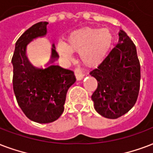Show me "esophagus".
<instances>
[{
	"instance_id": "1",
	"label": "esophagus",
	"mask_w": 153,
	"mask_h": 153,
	"mask_svg": "<svg viewBox=\"0 0 153 153\" xmlns=\"http://www.w3.org/2000/svg\"><path fill=\"white\" fill-rule=\"evenodd\" d=\"M74 74H75V77H76V79L78 81H80V80H82V79L84 78V74H82V72L79 69H75Z\"/></svg>"
}]
</instances>
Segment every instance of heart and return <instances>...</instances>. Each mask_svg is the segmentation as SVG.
<instances>
[{"label":"heart","mask_w":153,"mask_h":153,"mask_svg":"<svg viewBox=\"0 0 153 153\" xmlns=\"http://www.w3.org/2000/svg\"><path fill=\"white\" fill-rule=\"evenodd\" d=\"M113 42L112 33L108 28L86 27L72 32L66 44H58V51L63 58H69L71 53H79L85 66L95 67L108 57Z\"/></svg>","instance_id":"b5f03b06"}]
</instances>
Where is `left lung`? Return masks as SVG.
Wrapping results in <instances>:
<instances>
[{"instance_id":"1","label":"left lung","mask_w":153,"mask_h":153,"mask_svg":"<svg viewBox=\"0 0 153 153\" xmlns=\"http://www.w3.org/2000/svg\"><path fill=\"white\" fill-rule=\"evenodd\" d=\"M119 42L105 60L90 74L97 89L91 96L94 108L108 119H117L131 110L140 91V66L136 45L123 30Z\"/></svg>"}]
</instances>
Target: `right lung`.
<instances>
[{
	"label": "right lung",
	"mask_w": 153,
	"mask_h": 153,
	"mask_svg": "<svg viewBox=\"0 0 153 153\" xmlns=\"http://www.w3.org/2000/svg\"><path fill=\"white\" fill-rule=\"evenodd\" d=\"M48 22L32 25L18 38L12 58L13 86L17 103L30 120L47 123L58 120L64 111L66 92L76 81L74 72L53 62L59 58L52 45L50 61L45 68L34 66L29 60V43L47 33Z\"/></svg>",
	"instance_id": "right-lung-1"
}]
</instances>
